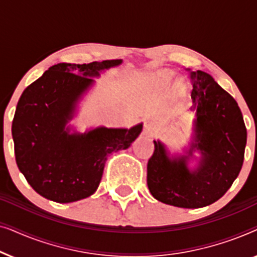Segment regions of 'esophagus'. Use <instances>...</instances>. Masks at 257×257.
<instances>
[{
	"label": "esophagus",
	"mask_w": 257,
	"mask_h": 257,
	"mask_svg": "<svg viewBox=\"0 0 257 257\" xmlns=\"http://www.w3.org/2000/svg\"><path fill=\"white\" fill-rule=\"evenodd\" d=\"M157 132V126L153 121H146L144 125V133L146 136H154V133Z\"/></svg>",
	"instance_id": "34e87169"
}]
</instances>
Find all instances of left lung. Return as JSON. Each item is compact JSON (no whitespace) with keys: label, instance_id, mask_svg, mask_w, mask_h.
I'll return each mask as SVG.
<instances>
[{"label":"left lung","instance_id":"1","mask_svg":"<svg viewBox=\"0 0 257 257\" xmlns=\"http://www.w3.org/2000/svg\"><path fill=\"white\" fill-rule=\"evenodd\" d=\"M196 144L187 157L171 160L160 142L147 163V186L158 201L181 208H200L224 195L240 173L247 128L236 100L203 71H191ZM194 148L202 152L192 172L187 160Z\"/></svg>","mask_w":257,"mask_h":257}]
</instances>
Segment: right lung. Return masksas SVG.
<instances>
[{
    "instance_id": "add662e5",
    "label": "right lung",
    "mask_w": 257,
    "mask_h": 257,
    "mask_svg": "<svg viewBox=\"0 0 257 257\" xmlns=\"http://www.w3.org/2000/svg\"><path fill=\"white\" fill-rule=\"evenodd\" d=\"M120 63H58L23 91L12 125L15 158L40 195L59 203L92 195L108 154L126 150L142 132L143 124L130 130L98 127L84 135L65 130L77 100L93 83L90 77Z\"/></svg>"
}]
</instances>
